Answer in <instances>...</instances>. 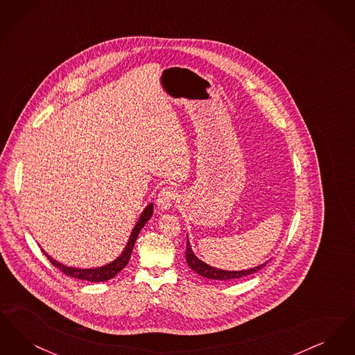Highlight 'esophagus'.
Returning <instances> with one entry per match:
<instances>
[{
	"mask_svg": "<svg viewBox=\"0 0 355 355\" xmlns=\"http://www.w3.org/2000/svg\"><path fill=\"white\" fill-rule=\"evenodd\" d=\"M177 197V193L174 190V187L171 186H165L161 189V191L158 193V197H157V206L158 209L161 210H169L171 207V205L174 202Z\"/></svg>",
	"mask_w": 355,
	"mask_h": 355,
	"instance_id": "esophagus-1",
	"label": "esophagus"
}]
</instances>
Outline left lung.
Listing matches in <instances>:
<instances>
[{"instance_id":"1","label":"left lung","mask_w":355,"mask_h":355,"mask_svg":"<svg viewBox=\"0 0 355 355\" xmlns=\"http://www.w3.org/2000/svg\"><path fill=\"white\" fill-rule=\"evenodd\" d=\"M186 262L189 265V268H191L196 272H198L200 275L206 277L209 279H217V281H227V279H236V278H242V277H246V275H250L253 272L261 270L262 268L266 266L268 262L259 265V266H255L253 269H249V270H241V271H229V270H220V269H216V268H211L209 265H206L205 262H202L201 259H198L191 248H190V242L189 239L186 241Z\"/></svg>"}]
</instances>
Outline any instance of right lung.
<instances>
[{
    "mask_svg": "<svg viewBox=\"0 0 355 355\" xmlns=\"http://www.w3.org/2000/svg\"><path fill=\"white\" fill-rule=\"evenodd\" d=\"M152 216L153 205L150 203L149 206H146V209H145L144 213L141 214V218L137 222V225H135V229H133V232H132V236H130V239H129V242H128V245H126L123 253L121 254L119 258H117L116 261H113L112 263H109V265H106V266H102V268H98V269H97V268H96V269H76V268H69V266H65V265H62V263L54 261V259H53L51 257H49L48 254L45 253L44 250H42V252L48 257V259L51 261V263L53 266H55L57 269H60L62 272H65L69 277L78 278V279H83V281H89V282H103V281H107V279H112L113 277H116L119 271L122 270V269L128 265V262H129V259H130V255H132V252H133V248H135V239H137V236L139 234L141 229L144 227V225L152 218Z\"/></svg>",
    "mask_w": 355,
    "mask_h": 355,
    "instance_id": "1",
    "label": "right lung"
}]
</instances>
